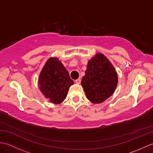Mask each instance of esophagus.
Returning a JSON list of instances; mask_svg holds the SVG:
<instances>
[{
	"mask_svg": "<svg viewBox=\"0 0 153 153\" xmlns=\"http://www.w3.org/2000/svg\"><path fill=\"white\" fill-rule=\"evenodd\" d=\"M75 82H76V83L77 84H79L81 83V79H77L76 81H75Z\"/></svg>",
	"mask_w": 153,
	"mask_h": 153,
	"instance_id": "obj_1",
	"label": "esophagus"
}]
</instances>
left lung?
Segmentation results:
<instances>
[{"instance_id": "1", "label": "left lung", "mask_w": 153, "mask_h": 153, "mask_svg": "<svg viewBox=\"0 0 153 153\" xmlns=\"http://www.w3.org/2000/svg\"><path fill=\"white\" fill-rule=\"evenodd\" d=\"M82 86L91 102L100 104L113 95L118 82V74L110 60L97 53L87 62Z\"/></svg>"}]
</instances>
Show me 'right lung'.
Listing matches in <instances>:
<instances>
[{"mask_svg":"<svg viewBox=\"0 0 153 153\" xmlns=\"http://www.w3.org/2000/svg\"><path fill=\"white\" fill-rule=\"evenodd\" d=\"M74 82L57 57H50L39 74L38 85L41 92L51 103L58 105L66 99Z\"/></svg>","mask_w":153,"mask_h":153,"instance_id":"right-lung-1","label":"right lung"}]
</instances>
